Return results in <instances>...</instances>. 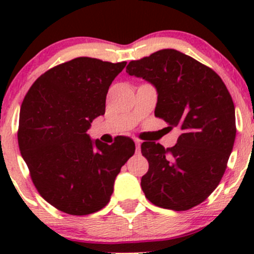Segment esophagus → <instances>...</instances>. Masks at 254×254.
<instances>
[{
	"label": "esophagus",
	"mask_w": 254,
	"mask_h": 254,
	"mask_svg": "<svg viewBox=\"0 0 254 254\" xmlns=\"http://www.w3.org/2000/svg\"><path fill=\"white\" fill-rule=\"evenodd\" d=\"M135 145H136V152L140 153V151H141V141H140L139 139H135Z\"/></svg>",
	"instance_id": "34e87169"
}]
</instances>
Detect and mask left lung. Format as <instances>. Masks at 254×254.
<instances>
[{
	"instance_id": "1",
	"label": "left lung",
	"mask_w": 254,
	"mask_h": 254,
	"mask_svg": "<svg viewBox=\"0 0 254 254\" xmlns=\"http://www.w3.org/2000/svg\"><path fill=\"white\" fill-rule=\"evenodd\" d=\"M157 89L155 115L182 131L173 147L142 142L148 171L145 196L163 209L186 211L215 190L236 137L235 106L221 77L195 59L163 49L127 66Z\"/></svg>"
}]
</instances>
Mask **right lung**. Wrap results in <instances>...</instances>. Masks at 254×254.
<instances>
[{"mask_svg":"<svg viewBox=\"0 0 254 254\" xmlns=\"http://www.w3.org/2000/svg\"><path fill=\"white\" fill-rule=\"evenodd\" d=\"M127 63L76 58L43 73L25 94L18 145L40 195L60 211L88 215L111 200L120 168L135 143L92 141V120L106 112L109 86Z\"/></svg>","mask_w":254,"mask_h":254,"instance_id":"obj_1","label":"right lung"}]
</instances>
